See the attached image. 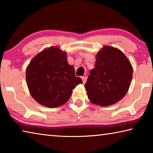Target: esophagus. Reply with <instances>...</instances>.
I'll use <instances>...</instances> for the list:
<instances>
[{
	"instance_id": "esophagus-1",
	"label": "esophagus",
	"mask_w": 153,
	"mask_h": 153,
	"mask_svg": "<svg viewBox=\"0 0 153 153\" xmlns=\"http://www.w3.org/2000/svg\"><path fill=\"white\" fill-rule=\"evenodd\" d=\"M82 82L84 84L86 82V80H87V77L86 76H83L82 77Z\"/></svg>"
}]
</instances>
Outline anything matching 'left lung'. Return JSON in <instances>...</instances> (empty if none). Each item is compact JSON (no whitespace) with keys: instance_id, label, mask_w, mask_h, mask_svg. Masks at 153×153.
<instances>
[{"instance_id":"obj_1","label":"left lung","mask_w":153,"mask_h":153,"mask_svg":"<svg viewBox=\"0 0 153 153\" xmlns=\"http://www.w3.org/2000/svg\"><path fill=\"white\" fill-rule=\"evenodd\" d=\"M132 74L130 62L122 52L105 46L96 55L95 67L85 84L88 99L102 107L115 104L126 94Z\"/></svg>"}]
</instances>
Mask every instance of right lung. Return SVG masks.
<instances>
[{
	"mask_svg": "<svg viewBox=\"0 0 153 153\" xmlns=\"http://www.w3.org/2000/svg\"><path fill=\"white\" fill-rule=\"evenodd\" d=\"M26 81L36 101L50 108L67 102L72 90L82 83L67 63L65 52L58 47L45 49L32 59L26 69Z\"/></svg>",
	"mask_w": 153,
	"mask_h": 153,
	"instance_id": "obj_1",
	"label": "right lung"
}]
</instances>
